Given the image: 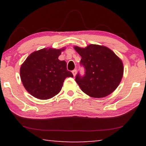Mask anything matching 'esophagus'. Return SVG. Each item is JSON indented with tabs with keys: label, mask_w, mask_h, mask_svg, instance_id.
Here are the masks:
<instances>
[{
	"label": "esophagus",
	"mask_w": 146,
	"mask_h": 146,
	"mask_svg": "<svg viewBox=\"0 0 146 146\" xmlns=\"http://www.w3.org/2000/svg\"><path fill=\"white\" fill-rule=\"evenodd\" d=\"M72 72L74 76H75L76 75V70H72Z\"/></svg>",
	"instance_id": "esophagus-1"
}]
</instances>
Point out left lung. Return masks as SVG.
Segmentation results:
<instances>
[{
	"mask_svg": "<svg viewBox=\"0 0 146 146\" xmlns=\"http://www.w3.org/2000/svg\"><path fill=\"white\" fill-rule=\"evenodd\" d=\"M74 48L82 57L80 64L86 69L84 76L78 74L75 79L82 91L98 98L112 93L123 77L121 60L104 46L90 44L85 48Z\"/></svg>",
	"mask_w": 146,
	"mask_h": 146,
	"instance_id": "left-lung-1",
	"label": "left lung"
}]
</instances>
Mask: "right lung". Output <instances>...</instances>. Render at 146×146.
<instances>
[{
	"mask_svg": "<svg viewBox=\"0 0 146 146\" xmlns=\"http://www.w3.org/2000/svg\"><path fill=\"white\" fill-rule=\"evenodd\" d=\"M65 48H52L35 51L27 58L21 65L20 76L24 87L33 96L48 100L60 92L67 77H73L67 70V64L60 60L58 56Z\"/></svg>",
	"mask_w": 146,
	"mask_h": 146,
	"instance_id": "1",
	"label": "right lung"
}]
</instances>
